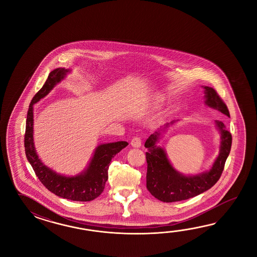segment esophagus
Listing matches in <instances>:
<instances>
[{"instance_id": "34e87169", "label": "esophagus", "mask_w": 257, "mask_h": 257, "mask_svg": "<svg viewBox=\"0 0 257 257\" xmlns=\"http://www.w3.org/2000/svg\"><path fill=\"white\" fill-rule=\"evenodd\" d=\"M131 146L134 148H140L142 146V139L140 137H135L131 140Z\"/></svg>"}]
</instances>
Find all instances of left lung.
Instances as JSON below:
<instances>
[{"instance_id": "1", "label": "left lung", "mask_w": 257, "mask_h": 257, "mask_svg": "<svg viewBox=\"0 0 257 257\" xmlns=\"http://www.w3.org/2000/svg\"><path fill=\"white\" fill-rule=\"evenodd\" d=\"M205 93V104L208 107L218 110L229 116V110L222 99L218 96L213 88L202 86ZM172 121L164 125L163 128L149 137L145 142L147 148V189L153 197L163 202H175L196 197L211 188L218 182L224 169L225 162L229 156L231 147V134L226 130L223 122L215 120V124L220 133V147L218 157L211 168L200 174L194 175H183L173 167L167 158L164 148L157 146L162 132L175 124Z\"/></svg>"}]
</instances>
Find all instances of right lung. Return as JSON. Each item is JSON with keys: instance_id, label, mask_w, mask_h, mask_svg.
<instances>
[{"instance_id": "add662e5", "label": "right lung", "mask_w": 257, "mask_h": 257, "mask_svg": "<svg viewBox=\"0 0 257 257\" xmlns=\"http://www.w3.org/2000/svg\"><path fill=\"white\" fill-rule=\"evenodd\" d=\"M71 70L57 68L49 74L46 82L35 94L27 116L25 151L29 164L40 182L56 196L73 201H91L104 191L105 182L108 179V167L111 160L122 149L126 147V142H110L100 144L95 148L93 157L86 169L74 176H66L50 169L39 159L34 144V104L49 94V92L65 79Z\"/></svg>"}]
</instances>
